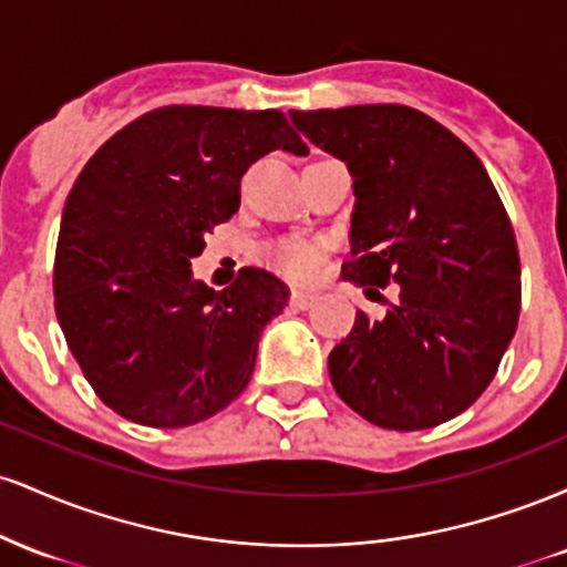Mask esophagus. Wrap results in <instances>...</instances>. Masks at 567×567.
Returning <instances> with one entry per match:
<instances>
[{"instance_id": "1", "label": "esophagus", "mask_w": 567, "mask_h": 567, "mask_svg": "<svg viewBox=\"0 0 567 567\" xmlns=\"http://www.w3.org/2000/svg\"><path fill=\"white\" fill-rule=\"evenodd\" d=\"M315 301H317V296H311V292H303V290H292L290 292V306H292V309H298V311L309 309V306H315Z\"/></svg>"}]
</instances>
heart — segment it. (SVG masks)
<instances>
[{
  "label": "heart",
  "mask_w": 567,
  "mask_h": 567,
  "mask_svg": "<svg viewBox=\"0 0 567 567\" xmlns=\"http://www.w3.org/2000/svg\"><path fill=\"white\" fill-rule=\"evenodd\" d=\"M269 261L285 277L296 279V282H311L322 271V250L311 243H301V239H288V243L271 247Z\"/></svg>",
  "instance_id": "1"
}]
</instances>
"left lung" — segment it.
Masks as SVG:
<instances>
[{
	"mask_svg": "<svg viewBox=\"0 0 567 567\" xmlns=\"http://www.w3.org/2000/svg\"><path fill=\"white\" fill-rule=\"evenodd\" d=\"M290 120L354 181L343 279L400 285L383 320L357 311L330 351L338 396L396 432L451 421L493 381L519 317L517 243L491 175L464 141L410 106Z\"/></svg>",
	"mask_w": 567,
	"mask_h": 567,
	"instance_id": "left-lung-1",
	"label": "left lung"
}]
</instances>
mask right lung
I'll return each instance as SVG.
<instances>
[{
    "mask_svg": "<svg viewBox=\"0 0 567 567\" xmlns=\"http://www.w3.org/2000/svg\"><path fill=\"white\" fill-rule=\"evenodd\" d=\"M275 148L309 154L277 109L162 106L103 143L69 192L55 315L84 379L122 419L199 424L250 381L290 290L264 269L213 290L192 258L237 213L247 167Z\"/></svg>",
    "mask_w": 567,
    "mask_h": 567,
    "instance_id": "add662e5",
    "label": "right lung"
}]
</instances>
